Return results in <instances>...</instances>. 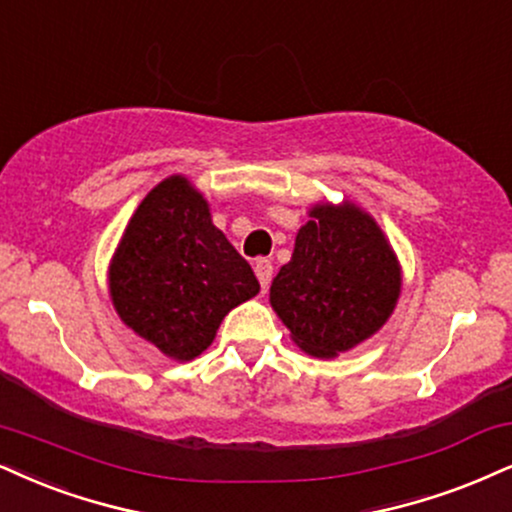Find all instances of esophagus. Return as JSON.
<instances>
[{
    "mask_svg": "<svg viewBox=\"0 0 512 512\" xmlns=\"http://www.w3.org/2000/svg\"><path fill=\"white\" fill-rule=\"evenodd\" d=\"M254 273L258 277V282H261V287L268 289L270 280H273V263H270L268 258H258L256 266H254Z\"/></svg>",
    "mask_w": 512,
    "mask_h": 512,
    "instance_id": "34e87169",
    "label": "esophagus"
}]
</instances>
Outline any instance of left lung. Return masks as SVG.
Here are the masks:
<instances>
[{
  "instance_id": "left-lung-1",
  "label": "left lung",
  "mask_w": 512,
  "mask_h": 512,
  "mask_svg": "<svg viewBox=\"0 0 512 512\" xmlns=\"http://www.w3.org/2000/svg\"><path fill=\"white\" fill-rule=\"evenodd\" d=\"M399 292L401 270L382 230L346 201L313 208L270 304L301 349L332 358L380 330Z\"/></svg>"
}]
</instances>
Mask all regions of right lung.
I'll list each match as a JSON object with an SVG mask.
<instances>
[{"label":"right lung","mask_w":512,"mask_h":512,"mask_svg":"<svg viewBox=\"0 0 512 512\" xmlns=\"http://www.w3.org/2000/svg\"><path fill=\"white\" fill-rule=\"evenodd\" d=\"M109 289L125 325L166 356L189 361L208 349L220 320L261 285L211 223L204 197L173 175L151 189L128 223Z\"/></svg>","instance_id":"right-lung-1"}]
</instances>
